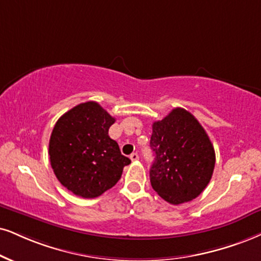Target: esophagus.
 Listing matches in <instances>:
<instances>
[{
  "mask_svg": "<svg viewBox=\"0 0 261 261\" xmlns=\"http://www.w3.org/2000/svg\"><path fill=\"white\" fill-rule=\"evenodd\" d=\"M129 157H130L132 161H138V160H139V155H138L137 152H133Z\"/></svg>",
  "mask_w": 261,
  "mask_h": 261,
  "instance_id": "34e87169",
  "label": "esophagus"
}]
</instances>
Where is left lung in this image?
<instances>
[{
  "label": "left lung",
  "instance_id": "left-lung-1",
  "mask_svg": "<svg viewBox=\"0 0 261 261\" xmlns=\"http://www.w3.org/2000/svg\"><path fill=\"white\" fill-rule=\"evenodd\" d=\"M150 147L155 161L151 186L170 204L197 197L211 181L215 166L213 144L196 117L175 108L153 122Z\"/></svg>",
  "mask_w": 261,
  "mask_h": 261
}]
</instances>
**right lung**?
<instances>
[{"mask_svg": "<svg viewBox=\"0 0 261 261\" xmlns=\"http://www.w3.org/2000/svg\"><path fill=\"white\" fill-rule=\"evenodd\" d=\"M115 118L98 102L65 112L49 139V160L60 184L83 198H94L116 185L130 163L109 137Z\"/></svg>", "mask_w": 261, "mask_h": 261, "instance_id": "obj_1", "label": "right lung"}]
</instances>
